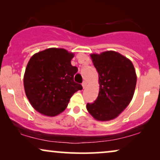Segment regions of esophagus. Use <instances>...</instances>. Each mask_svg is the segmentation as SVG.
<instances>
[{"mask_svg": "<svg viewBox=\"0 0 160 160\" xmlns=\"http://www.w3.org/2000/svg\"><path fill=\"white\" fill-rule=\"evenodd\" d=\"M82 87H83V88H84V89L86 88V87H87V82H82Z\"/></svg>", "mask_w": 160, "mask_h": 160, "instance_id": "esophagus-1", "label": "esophagus"}]
</instances>
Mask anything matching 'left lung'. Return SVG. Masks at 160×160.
<instances>
[{
    "label": "left lung",
    "instance_id": "1",
    "mask_svg": "<svg viewBox=\"0 0 160 160\" xmlns=\"http://www.w3.org/2000/svg\"><path fill=\"white\" fill-rule=\"evenodd\" d=\"M99 74L100 91L92 103H87L89 113L100 121L117 117L134 95L137 77L132 62L113 51L91 54Z\"/></svg>",
    "mask_w": 160,
    "mask_h": 160
}]
</instances>
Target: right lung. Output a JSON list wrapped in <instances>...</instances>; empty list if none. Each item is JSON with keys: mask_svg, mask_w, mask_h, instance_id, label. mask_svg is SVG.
Returning <instances> with one entry per match:
<instances>
[{"mask_svg": "<svg viewBox=\"0 0 160 160\" xmlns=\"http://www.w3.org/2000/svg\"><path fill=\"white\" fill-rule=\"evenodd\" d=\"M73 54L50 48L30 59L24 76V87L30 104L39 113L54 117L67 108L69 100L82 86L74 82L78 71L71 61Z\"/></svg>", "mask_w": 160, "mask_h": 160, "instance_id": "1", "label": "right lung"}]
</instances>
